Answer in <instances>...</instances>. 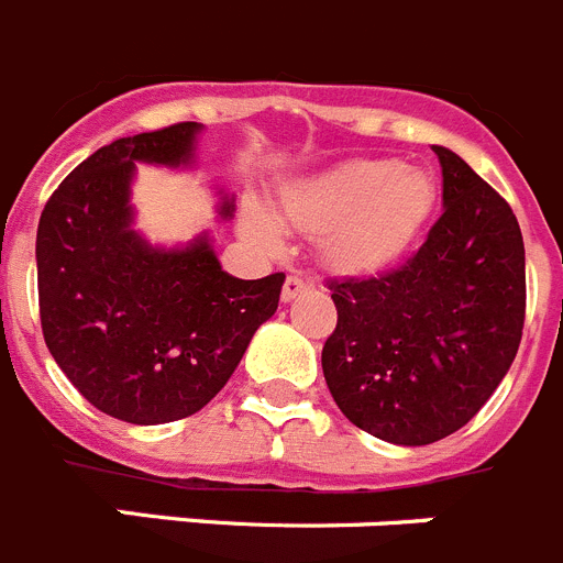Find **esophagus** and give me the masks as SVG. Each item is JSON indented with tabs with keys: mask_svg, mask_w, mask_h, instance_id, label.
<instances>
[{
	"mask_svg": "<svg viewBox=\"0 0 563 563\" xmlns=\"http://www.w3.org/2000/svg\"><path fill=\"white\" fill-rule=\"evenodd\" d=\"M306 288H308V280H302L300 275H288L286 283H283V291H280L283 300L291 302L294 297H300V294L306 291Z\"/></svg>",
	"mask_w": 563,
	"mask_h": 563,
	"instance_id": "1",
	"label": "esophagus"
}]
</instances>
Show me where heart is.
Instances as JSON below:
<instances>
[{
    "mask_svg": "<svg viewBox=\"0 0 563 563\" xmlns=\"http://www.w3.org/2000/svg\"><path fill=\"white\" fill-rule=\"evenodd\" d=\"M434 201L432 176L398 159H356L291 190L286 216L308 235H325L322 252L342 272H376L409 246ZM250 235L280 244L266 216H252Z\"/></svg>",
    "mask_w": 563,
    "mask_h": 563,
    "instance_id": "obj_1",
    "label": "heart"
}]
</instances>
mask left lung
<instances>
[{
  "label": "left lung",
  "instance_id": "8db88e82",
  "mask_svg": "<svg viewBox=\"0 0 563 563\" xmlns=\"http://www.w3.org/2000/svg\"><path fill=\"white\" fill-rule=\"evenodd\" d=\"M443 212L418 252L376 277L328 280L336 328L322 347L333 401L358 429L427 445L483 409L525 328V241L508 201L452 154Z\"/></svg>",
  "mask_w": 563,
  "mask_h": 563
}]
</instances>
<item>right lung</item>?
Here are the masks:
<instances>
[{
  "instance_id": "right-lung-1",
  "label": "right lung",
  "mask_w": 563,
  "mask_h": 563,
  "mask_svg": "<svg viewBox=\"0 0 563 563\" xmlns=\"http://www.w3.org/2000/svg\"><path fill=\"white\" fill-rule=\"evenodd\" d=\"M196 131L174 123L95 151L49 196L35 235L49 353L92 407L140 427L210 404L277 311L286 280L283 272L238 280L207 238L165 252L129 227L134 162L185 165Z\"/></svg>"
}]
</instances>
